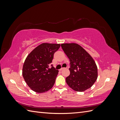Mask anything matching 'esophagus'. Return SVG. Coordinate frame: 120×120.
Listing matches in <instances>:
<instances>
[{
  "label": "esophagus",
  "instance_id": "obj_1",
  "mask_svg": "<svg viewBox=\"0 0 120 120\" xmlns=\"http://www.w3.org/2000/svg\"><path fill=\"white\" fill-rule=\"evenodd\" d=\"M65 68H61L60 70V71H62L63 70H64V69Z\"/></svg>",
  "mask_w": 120,
  "mask_h": 120
}]
</instances>
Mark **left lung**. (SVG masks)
Segmentation results:
<instances>
[{"mask_svg": "<svg viewBox=\"0 0 120 120\" xmlns=\"http://www.w3.org/2000/svg\"><path fill=\"white\" fill-rule=\"evenodd\" d=\"M61 46L70 61V75L66 78L68 86L77 92L90 88L98 78V68L93 57L77 43H63Z\"/></svg>", "mask_w": 120, "mask_h": 120, "instance_id": "left-lung-1", "label": "left lung"}]
</instances>
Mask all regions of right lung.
Returning a JSON list of instances; mask_svg holds the SVG:
<instances>
[{"label":"right lung","instance_id":"add662e5","mask_svg":"<svg viewBox=\"0 0 120 120\" xmlns=\"http://www.w3.org/2000/svg\"><path fill=\"white\" fill-rule=\"evenodd\" d=\"M60 44L43 43L35 48L25 59L22 75L28 86L34 92L42 93L53 86L59 72L52 66L53 54L59 49Z\"/></svg>","mask_w":120,"mask_h":120}]
</instances>
